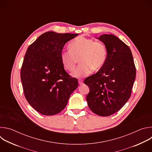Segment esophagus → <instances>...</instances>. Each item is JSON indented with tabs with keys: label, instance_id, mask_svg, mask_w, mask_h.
<instances>
[{
	"label": "esophagus",
	"instance_id": "obj_1",
	"mask_svg": "<svg viewBox=\"0 0 152 152\" xmlns=\"http://www.w3.org/2000/svg\"><path fill=\"white\" fill-rule=\"evenodd\" d=\"M78 82H79V85H82V84H83V80L79 79V80H78Z\"/></svg>",
	"mask_w": 152,
	"mask_h": 152
}]
</instances>
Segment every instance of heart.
<instances>
[{"label":"heart","mask_w":152,"mask_h":152,"mask_svg":"<svg viewBox=\"0 0 152 152\" xmlns=\"http://www.w3.org/2000/svg\"><path fill=\"white\" fill-rule=\"evenodd\" d=\"M70 51H62L61 61L64 67L72 72L77 62L80 64L72 73V76L80 78L87 76L103 67L107 59V50L104 44L91 38L80 37L69 45Z\"/></svg>","instance_id":"1"}]
</instances>
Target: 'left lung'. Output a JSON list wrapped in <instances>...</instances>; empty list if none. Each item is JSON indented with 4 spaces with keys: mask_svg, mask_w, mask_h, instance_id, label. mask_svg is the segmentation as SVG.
Masks as SVG:
<instances>
[{
    "mask_svg": "<svg viewBox=\"0 0 152 152\" xmlns=\"http://www.w3.org/2000/svg\"><path fill=\"white\" fill-rule=\"evenodd\" d=\"M107 48L105 64L96 74L86 78L84 83L90 88L86 101L96 114L110 116L126 104L131 95L136 69L131 49L112 34L99 38Z\"/></svg>",
    "mask_w": 152,
    "mask_h": 152,
    "instance_id": "obj_1",
    "label": "left lung"
}]
</instances>
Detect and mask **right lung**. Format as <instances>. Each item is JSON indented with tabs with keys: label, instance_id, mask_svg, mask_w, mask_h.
<instances>
[{
	"label": "right lung",
	"instance_id": "1",
	"mask_svg": "<svg viewBox=\"0 0 152 152\" xmlns=\"http://www.w3.org/2000/svg\"><path fill=\"white\" fill-rule=\"evenodd\" d=\"M77 35L47 32L27 49L21 80L26 99L41 114L52 115L62 111L78 86L77 79L66 72L61 61L64 45Z\"/></svg>",
	"mask_w": 152,
	"mask_h": 152
}]
</instances>
